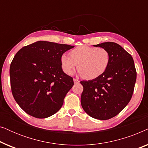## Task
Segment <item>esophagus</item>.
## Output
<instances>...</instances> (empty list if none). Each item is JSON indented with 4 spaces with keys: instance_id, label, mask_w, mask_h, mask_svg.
<instances>
[{
    "instance_id": "1",
    "label": "esophagus",
    "mask_w": 148,
    "mask_h": 148,
    "mask_svg": "<svg viewBox=\"0 0 148 148\" xmlns=\"http://www.w3.org/2000/svg\"><path fill=\"white\" fill-rule=\"evenodd\" d=\"M73 82L75 84H78L79 82V80L78 79H76V78H74L73 79Z\"/></svg>"
}]
</instances>
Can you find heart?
I'll return each instance as SVG.
<instances>
[{
	"label": "heart",
	"instance_id": "obj_1",
	"mask_svg": "<svg viewBox=\"0 0 148 148\" xmlns=\"http://www.w3.org/2000/svg\"><path fill=\"white\" fill-rule=\"evenodd\" d=\"M69 56L62 54L60 57L62 69L65 73L71 74L75 68L83 78L92 79L100 76L108 68L110 56L103 48L82 46L72 50Z\"/></svg>",
	"mask_w": 148,
	"mask_h": 148
}]
</instances>
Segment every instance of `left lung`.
Masks as SVG:
<instances>
[{
  "instance_id": "8db88e82",
  "label": "left lung",
  "mask_w": 148,
  "mask_h": 148,
  "mask_svg": "<svg viewBox=\"0 0 148 148\" xmlns=\"http://www.w3.org/2000/svg\"><path fill=\"white\" fill-rule=\"evenodd\" d=\"M94 46L108 50L110 63L100 76L80 82L84 87L81 104L92 118L108 120L116 116L130 102L137 72L133 57L119 44L108 42Z\"/></svg>"
}]
</instances>
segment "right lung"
<instances>
[{
  "label": "right lung",
  "mask_w": 148,
  "mask_h": 148,
  "mask_svg": "<svg viewBox=\"0 0 148 148\" xmlns=\"http://www.w3.org/2000/svg\"><path fill=\"white\" fill-rule=\"evenodd\" d=\"M73 46L38 41L17 52L10 66L13 98L31 116L49 117L58 112L74 85L62 69L60 57Z\"/></svg>",
  "instance_id": "add662e5"
}]
</instances>
